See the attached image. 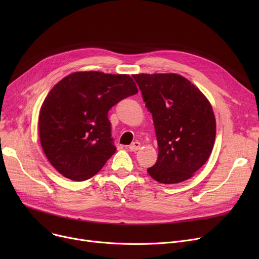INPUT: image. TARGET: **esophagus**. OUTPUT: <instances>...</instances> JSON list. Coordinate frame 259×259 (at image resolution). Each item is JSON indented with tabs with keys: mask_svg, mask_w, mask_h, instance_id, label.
Masks as SVG:
<instances>
[{
	"mask_svg": "<svg viewBox=\"0 0 259 259\" xmlns=\"http://www.w3.org/2000/svg\"><path fill=\"white\" fill-rule=\"evenodd\" d=\"M141 148V143L140 142H133L130 146H129V150L130 151H137Z\"/></svg>",
	"mask_w": 259,
	"mask_h": 259,
	"instance_id": "34e87169",
	"label": "esophagus"
}]
</instances>
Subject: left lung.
Here are the masks:
<instances>
[{
	"label": "left lung",
	"mask_w": 259,
	"mask_h": 259,
	"mask_svg": "<svg viewBox=\"0 0 259 259\" xmlns=\"http://www.w3.org/2000/svg\"><path fill=\"white\" fill-rule=\"evenodd\" d=\"M132 76L152 113L158 144L157 160L147 172L161 184L192 178L208 160L214 146L216 122L211 104L180 74Z\"/></svg>",
	"instance_id": "1"
}]
</instances>
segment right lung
Returning a JSON list of instances; mask_svg holds the SVG:
<instances>
[{
  "instance_id": "add662e5",
  "label": "right lung",
  "mask_w": 259,
  "mask_h": 259,
  "mask_svg": "<svg viewBox=\"0 0 259 259\" xmlns=\"http://www.w3.org/2000/svg\"><path fill=\"white\" fill-rule=\"evenodd\" d=\"M138 92L127 74L81 71L60 80L38 116L40 145L53 168L75 182L97 174L116 150L108 111Z\"/></svg>"
}]
</instances>
